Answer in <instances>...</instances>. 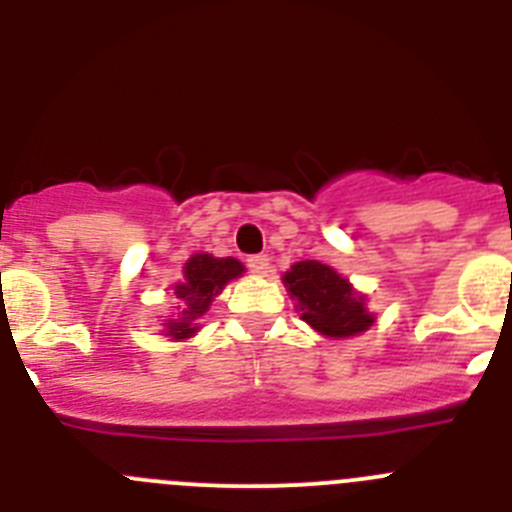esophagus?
Masks as SVG:
<instances>
[{
	"label": "esophagus",
	"instance_id": "esophagus-1",
	"mask_svg": "<svg viewBox=\"0 0 512 512\" xmlns=\"http://www.w3.org/2000/svg\"><path fill=\"white\" fill-rule=\"evenodd\" d=\"M246 264H248V269H251L253 274H259V277L269 274V269H271L269 253H256V256H248Z\"/></svg>",
	"mask_w": 512,
	"mask_h": 512
}]
</instances>
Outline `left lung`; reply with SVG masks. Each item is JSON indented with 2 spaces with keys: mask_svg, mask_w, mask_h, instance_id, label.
I'll list each match as a JSON object with an SVG mask.
<instances>
[{
  "mask_svg": "<svg viewBox=\"0 0 512 512\" xmlns=\"http://www.w3.org/2000/svg\"><path fill=\"white\" fill-rule=\"evenodd\" d=\"M284 284L292 300H297L300 318L323 336H359L374 323L364 295L354 292L348 279L320 261H297L284 274Z\"/></svg>",
  "mask_w": 512,
  "mask_h": 512,
  "instance_id": "1",
  "label": "left lung"
}]
</instances>
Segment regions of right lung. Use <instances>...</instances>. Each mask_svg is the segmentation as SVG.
Instances as JSON below:
<instances>
[{
	"mask_svg": "<svg viewBox=\"0 0 512 512\" xmlns=\"http://www.w3.org/2000/svg\"><path fill=\"white\" fill-rule=\"evenodd\" d=\"M243 264L238 259H215L212 253H194L184 264V279L174 284V297L179 312L176 318L164 323V336L182 341L197 333L200 318L210 310L212 300L225 289L230 279L241 277Z\"/></svg>",
	"mask_w": 512,
	"mask_h": 512,
	"instance_id": "right-lung-1",
	"label": "right lung"
}]
</instances>
